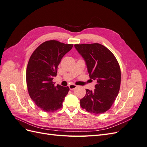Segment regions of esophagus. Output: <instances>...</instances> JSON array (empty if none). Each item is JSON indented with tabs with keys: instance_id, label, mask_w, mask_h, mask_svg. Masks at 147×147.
Segmentation results:
<instances>
[{
	"instance_id": "34e87169",
	"label": "esophagus",
	"mask_w": 147,
	"mask_h": 147,
	"mask_svg": "<svg viewBox=\"0 0 147 147\" xmlns=\"http://www.w3.org/2000/svg\"><path fill=\"white\" fill-rule=\"evenodd\" d=\"M69 87L70 90H74V89H75V88H77V85H75V84H71L69 86Z\"/></svg>"
}]
</instances>
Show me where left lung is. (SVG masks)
Masks as SVG:
<instances>
[{
  "label": "left lung",
  "mask_w": 147,
  "mask_h": 147,
  "mask_svg": "<svg viewBox=\"0 0 147 147\" xmlns=\"http://www.w3.org/2000/svg\"><path fill=\"white\" fill-rule=\"evenodd\" d=\"M85 60L90 78L97 82L94 91L86 90L80 105L88 112L100 114L109 110L117 98L121 84L118 62L107 48L99 43L75 44Z\"/></svg>",
  "instance_id": "8db88e82"
}]
</instances>
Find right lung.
I'll list each match as a JSON object with an SVG mask.
<instances>
[{
	"instance_id": "add662e5",
	"label": "right lung",
	"mask_w": 147,
	"mask_h": 147,
	"mask_svg": "<svg viewBox=\"0 0 147 147\" xmlns=\"http://www.w3.org/2000/svg\"><path fill=\"white\" fill-rule=\"evenodd\" d=\"M73 47L57 40L40 44L30 56L26 69V83L30 98L45 112H54L63 107L69 88L55 85L61 59Z\"/></svg>"
}]
</instances>
